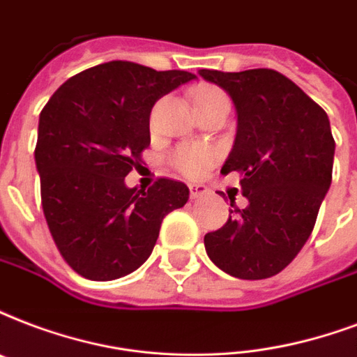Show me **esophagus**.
<instances>
[{"instance_id": "1", "label": "esophagus", "mask_w": 357, "mask_h": 357, "mask_svg": "<svg viewBox=\"0 0 357 357\" xmlns=\"http://www.w3.org/2000/svg\"><path fill=\"white\" fill-rule=\"evenodd\" d=\"M189 192H190V198H192V200H197V198L206 197L209 190H208V187H204V185L192 183V185H189Z\"/></svg>"}]
</instances>
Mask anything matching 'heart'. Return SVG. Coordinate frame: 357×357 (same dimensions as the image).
Returning a JSON list of instances; mask_svg holds the SVG:
<instances>
[{"label":"heart","mask_w":357,"mask_h":357,"mask_svg":"<svg viewBox=\"0 0 357 357\" xmlns=\"http://www.w3.org/2000/svg\"><path fill=\"white\" fill-rule=\"evenodd\" d=\"M195 108H204L211 105L230 106L228 95L217 86H200L195 89L192 95ZM215 155L208 148H183L176 151L172 157L174 167L187 178H200L211 165H213Z\"/></svg>","instance_id":"1"}]
</instances>
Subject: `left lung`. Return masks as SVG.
Here are the masks:
<instances>
[{
    "instance_id": "obj_1",
    "label": "left lung",
    "mask_w": 357,
    "mask_h": 357,
    "mask_svg": "<svg viewBox=\"0 0 357 357\" xmlns=\"http://www.w3.org/2000/svg\"><path fill=\"white\" fill-rule=\"evenodd\" d=\"M200 76L221 86L236 105V142L221 172H238L249 200L239 209L230 198L234 215L204 236L206 252L228 275L268 279L301 251L330 189L335 153L330 119L273 69H200Z\"/></svg>"
}]
</instances>
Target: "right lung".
<instances>
[{
  "label": "right lung",
  "mask_w": 357,
  "mask_h": 357,
  "mask_svg": "<svg viewBox=\"0 0 357 357\" xmlns=\"http://www.w3.org/2000/svg\"><path fill=\"white\" fill-rule=\"evenodd\" d=\"M195 78L108 61L70 76L40 110V202L54 243L78 275H129L153 251L162 219L189 200L181 181L159 178L138 190L125 176L142 167L155 102Z\"/></svg>",
  "instance_id": "right-lung-1"
}]
</instances>
